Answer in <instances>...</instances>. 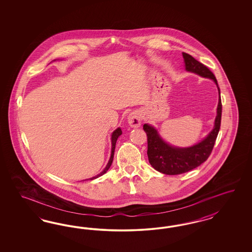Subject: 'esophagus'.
<instances>
[{"instance_id": "obj_1", "label": "esophagus", "mask_w": 252, "mask_h": 252, "mask_svg": "<svg viewBox=\"0 0 252 252\" xmlns=\"http://www.w3.org/2000/svg\"><path fill=\"white\" fill-rule=\"evenodd\" d=\"M128 123L130 126L137 128L141 124V117L137 112H133L128 116Z\"/></svg>"}]
</instances>
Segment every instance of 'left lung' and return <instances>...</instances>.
I'll use <instances>...</instances> for the list:
<instances>
[{
	"mask_svg": "<svg viewBox=\"0 0 252 252\" xmlns=\"http://www.w3.org/2000/svg\"><path fill=\"white\" fill-rule=\"evenodd\" d=\"M182 54L186 69L188 71L198 74L199 76L209 77L217 85V80L214 73L206 65L197 61L190 54L186 53ZM218 91L220 94L219 88ZM221 96H219L214 129L197 145L183 149L168 145L160 138L155 128L145 124L143 126V129L147 134V154L151 165L160 173L170 176L184 174L199 166L209 158L213 152L221 126Z\"/></svg>",
	"mask_w": 252,
	"mask_h": 252,
	"instance_id": "1",
	"label": "left lung"
}]
</instances>
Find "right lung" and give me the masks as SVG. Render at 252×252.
<instances>
[{"label":"right lung","mask_w":252,"mask_h":252,"mask_svg":"<svg viewBox=\"0 0 252 252\" xmlns=\"http://www.w3.org/2000/svg\"><path fill=\"white\" fill-rule=\"evenodd\" d=\"M121 134H122V130H121V128H117V129L115 130V131L113 132V135H112V153H111V158H110V160H109V162H108V164H107L105 169H104L99 175L95 176V177H92V178H91V180L94 179V178H97V177H99V176H102V175H104L107 171H108V169L112 165V162H113V160H114V154H115L116 140H117V138H118V137H119Z\"/></svg>","instance_id":"add662e5"}]
</instances>
